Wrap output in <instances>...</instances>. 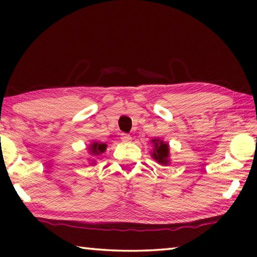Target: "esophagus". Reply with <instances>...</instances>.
<instances>
[{"label": "esophagus", "mask_w": 257, "mask_h": 257, "mask_svg": "<svg viewBox=\"0 0 257 257\" xmlns=\"http://www.w3.org/2000/svg\"><path fill=\"white\" fill-rule=\"evenodd\" d=\"M121 141L127 143V142H130L132 141V136H130L129 134H121Z\"/></svg>", "instance_id": "1"}]
</instances>
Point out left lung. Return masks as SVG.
Masks as SVG:
<instances>
[{
  "label": "left lung",
  "instance_id": "8db88e82",
  "mask_svg": "<svg viewBox=\"0 0 257 257\" xmlns=\"http://www.w3.org/2000/svg\"><path fill=\"white\" fill-rule=\"evenodd\" d=\"M152 143L154 144V152L152 153L153 155V159L158 161L161 164H168L169 163V146L165 144L160 139H153Z\"/></svg>",
  "mask_w": 257,
  "mask_h": 257
}]
</instances>
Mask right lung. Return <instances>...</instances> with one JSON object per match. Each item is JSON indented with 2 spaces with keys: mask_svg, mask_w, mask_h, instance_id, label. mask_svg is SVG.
I'll use <instances>...</instances> for the list:
<instances>
[{
  "mask_svg": "<svg viewBox=\"0 0 257 257\" xmlns=\"http://www.w3.org/2000/svg\"><path fill=\"white\" fill-rule=\"evenodd\" d=\"M90 152H92L93 155H99L105 152L106 150V145L103 144V143H93L89 147Z\"/></svg>",
  "mask_w": 257,
  "mask_h": 257,
  "instance_id": "add662e5",
  "label": "right lung"
}]
</instances>
